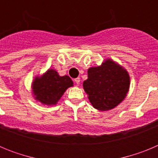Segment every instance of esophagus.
<instances>
[{"instance_id":"obj_1","label":"esophagus","mask_w":158,"mask_h":158,"mask_svg":"<svg viewBox=\"0 0 158 158\" xmlns=\"http://www.w3.org/2000/svg\"><path fill=\"white\" fill-rule=\"evenodd\" d=\"M80 81H81L80 77H77L74 79V81L77 85H79V84H80Z\"/></svg>"}]
</instances>
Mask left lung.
<instances>
[{
  "mask_svg": "<svg viewBox=\"0 0 158 158\" xmlns=\"http://www.w3.org/2000/svg\"><path fill=\"white\" fill-rule=\"evenodd\" d=\"M83 87L96 109L107 111L126 97L130 87L129 74L122 66L107 59L100 66L89 68Z\"/></svg>",
  "mask_w": 158,
  "mask_h": 158,
  "instance_id": "1",
  "label": "left lung"
}]
</instances>
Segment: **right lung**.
I'll return each instance as SVG.
<instances>
[{
	"label": "right lung",
	"instance_id": "1",
	"mask_svg": "<svg viewBox=\"0 0 158 158\" xmlns=\"http://www.w3.org/2000/svg\"><path fill=\"white\" fill-rule=\"evenodd\" d=\"M73 81L67 75L61 77L54 69H49L43 76L37 77L32 84L35 99L47 105L56 104L63 93L73 86Z\"/></svg>",
	"mask_w": 158,
	"mask_h": 158
}]
</instances>
